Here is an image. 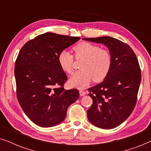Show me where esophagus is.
<instances>
[{"mask_svg":"<svg viewBox=\"0 0 151 151\" xmlns=\"http://www.w3.org/2000/svg\"><path fill=\"white\" fill-rule=\"evenodd\" d=\"M79 93H80V96L81 97L85 96V95H86V92L84 91H82V90H80Z\"/></svg>","mask_w":151,"mask_h":151,"instance_id":"esophagus-1","label":"esophagus"}]
</instances>
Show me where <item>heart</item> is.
I'll return each mask as SVG.
<instances>
[{"instance_id":"heart-1","label":"heart","mask_w":151,"mask_h":151,"mask_svg":"<svg viewBox=\"0 0 151 151\" xmlns=\"http://www.w3.org/2000/svg\"><path fill=\"white\" fill-rule=\"evenodd\" d=\"M76 59H82L80 71H76L69 79L70 85L83 88L93 80L95 82L102 81L108 75L111 65V57L108 51L100 49L88 42H81L73 47ZM60 67L64 71L71 73L73 71V57L64 50L58 58Z\"/></svg>"}]
</instances>
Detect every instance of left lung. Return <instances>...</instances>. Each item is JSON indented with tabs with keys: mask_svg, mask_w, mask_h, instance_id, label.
Listing matches in <instances>:
<instances>
[{
	"mask_svg": "<svg viewBox=\"0 0 151 151\" xmlns=\"http://www.w3.org/2000/svg\"><path fill=\"white\" fill-rule=\"evenodd\" d=\"M82 40L105 45L111 57L106 77L88 88L93 104L87 111L88 120L103 129H112L122 124L135 108L141 82L137 56L126 43L109 36Z\"/></svg>",
	"mask_w": 151,
	"mask_h": 151,
	"instance_id": "left-lung-1",
	"label": "left lung"
}]
</instances>
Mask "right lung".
Returning <instances> with one entry per match:
<instances>
[{
	"label": "right lung",
	"mask_w": 151,
	"mask_h": 151,
	"mask_svg": "<svg viewBox=\"0 0 151 151\" xmlns=\"http://www.w3.org/2000/svg\"><path fill=\"white\" fill-rule=\"evenodd\" d=\"M80 40L47 32L25 43L16 59V93L27 116L41 127H55L65 120L68 107L79 98L78 90H66L67 77L58 55Z\"/></svg>",
	"instance_id": "obj_1"
}]
</instances>
